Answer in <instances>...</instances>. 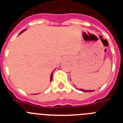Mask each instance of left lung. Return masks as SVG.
<instances>
[{"instance_id": "obj_1", "label": "left lung", "mask_w": 123, "mask_h": 123, "mask_svg": "<svg viewBox=\"0 0 123 123\" xmlns=\"http://www.w3.org/2000/svg\"><path fill=\"white\" fill-rule=\"evenodd\" d=\"M80 91H82V92H93L94 91H87V90H84V89H79Z\"/></svg>"}]
</instances>
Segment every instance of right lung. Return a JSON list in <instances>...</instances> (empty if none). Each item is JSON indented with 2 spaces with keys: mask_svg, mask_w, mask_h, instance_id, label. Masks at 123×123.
<instances>
[{
  "mask_svg": "<svg viewBox=\"0 0 123 123\" xmlns=\"http://www.w3.org/2000/svg\"><path fill=\"white\" fill-rule=\"evenodd\" d=\"M25 30H26V29H24V30H23V31H21V32L19 34H21V33H22V32H23L24 31H25ZM52 75H53V72L52 73V74H51V75H50V81H51L52 80Z\"/></svg>",
  "mask_w": 123,
  "mask_h": 123,
  "instance_id": "right-lung-1",
  "label": "right lung"
}]
</instances>
